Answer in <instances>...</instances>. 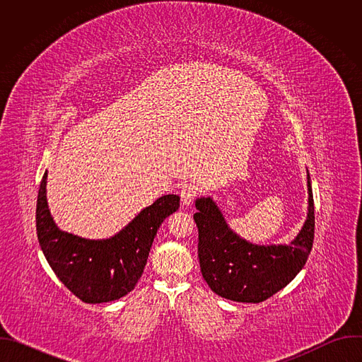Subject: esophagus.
<instances>
[{"label": "esophagus", "instance_id": "esophagus-1", "mask_svg": "<svg viewBox=\"0 0 362 362\" xmlns=\"http://www.w3.org/2000/svg\"><path fill=\"white\" fill-rule=\"evenodd\" d=\"M197 196V187L193 183H183L180 187V197L183 204H190Z\"/></svg>", "mask_w": 362, "mask_h": 362}]
</instances>
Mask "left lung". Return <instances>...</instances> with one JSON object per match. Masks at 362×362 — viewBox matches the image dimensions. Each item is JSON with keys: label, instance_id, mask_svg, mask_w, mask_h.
<instances>
[{"label": "left lung", "instance_id": "left-lung-1", "mask_svg": "<svg viewBox=\"0 0 362 362\" xmlns=\"http://www.w3.org/2000/svg\"><path fill=\"white\" fill-rule=\"evenodd\" d=\"M308 218L289 245L257 246L233 233L211 197L196 200L199 264L209 288L238 302H262L285 288L303 268L315 232L314 196L308 175Z\"/></svg>", "mask_w": 362, "mask_h": 362}]
</instances>
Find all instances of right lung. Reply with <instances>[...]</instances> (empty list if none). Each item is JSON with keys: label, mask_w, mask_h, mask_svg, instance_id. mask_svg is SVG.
I'll return each mask as SVG.
<instances>
[{"label": "right lung", "mask_w": 362, "mask_h": 362, "mask_svg": "<svg viewBox=\"0 0 362 362\" xmlns=\"http://www.w3.org/2000/svg\"><path fill=\"white\" fill-rule=\"evenodd\" d=\"M45 183L47 172L38 189L35 223L41 250L51 269L67 289L87 303L127 295L143 274L159 226L177 211L180 197L165 194L113 238L88 240L56 226L47 206Z\"/></svg>", "instance_id": "obj_1"}]
</instances>
